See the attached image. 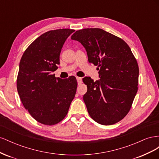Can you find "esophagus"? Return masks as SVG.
<instances>
[{
	"instance_id": "obj_1",
	"label": "esophagus",
	"mask_w": 159,
	"mask_h": 159,
	"mask_svg": "<svg viewBox=\"0 0 159 159\" xmlns=\"http://www.w3.org/2000/svg\"><path fill=\"white\" fill-rule=\"evenodd\" d=\"M76 80L78 81V84H81L82 83V79H81V78H80V77H76Z\"/></svg>"
}]
</instances>
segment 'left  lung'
I'll return each mask as SVG.
<instances>
[{
    "label": "left lung",
    "mask_w": 159,
    "mask_h": 159,
    "mask_svg": "<svg viewBox=\"0 0 159 159\" xmlns=\"http://www.w3.org/2000/svg\"><path fill=\"white\" fill-rule=\"evenodd\" d=\"M71 40L85 48L89 63L98 66L100 80L83 79L88 91L84 101L95 121L110 125L129 113L138 89L139 66L127 43L100 28L76 31Z\"/></svg>",
    "instance_id": "1"
}]
</instances>
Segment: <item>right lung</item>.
Returning a JSON list of instances; mask_svg holds the SVG:
<instances>
[{
    "label": "right lung",
    "mask_w": 159,
    "mask_h": 159,
    "mask_svg": "<svg viewBox=\"0 0 159 159\" xmlns=\"http://www.w3.org/2000/svg\"><path fill=\"white\" fill-rule=\"evenodd\" d=\"M75 30L57 29L43 34L24 52L16 87L21 102L38 122L53 125L66 116L78 86L74 76L62 80L52 71L60 64L67 38Z\"/></svg>",
    "instance_id": "add662e5"
}]
</instances>
